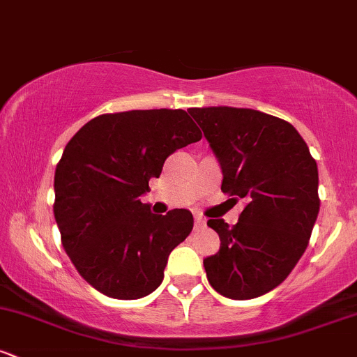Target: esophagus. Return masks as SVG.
I'll list each match as a JSON object with an SVG mask.
<instances>
[{
  "mask_svg": "<svg viewBox=\"0 0 357 357\" xmlns=\"http://www.w3.org/2000/svg\"><path fill=\"white\" fill-rule=\"evenodd\" d=\"M195 227L196 228L204 227V218H203L202 215H195Z\"/></svg>",
  "mask_w": 357,
  "mask_h": 357,
  "instance_id": "obj_1",
  "label": "esophagus"
}]
</instances>
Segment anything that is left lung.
Segmentation results:
<instances>
[{
	"label": "left lung",
	"instance_id": "obj_1",
	"mask_svg": "<svg viewBox=\"0 0 357 357\" xmlns=\"http://www.w3.org/2000/svg\"><path fill=\"white\" fill-rule=\"evenodd\" d=\"M218 158L221 191L243 199L238 223L210 218L220 252L204 258L208 282L221 296L247 301L289 277L317 220L319 173L305 141L284 119L253 109H190Z\"/></svg>",
	"mask_w": 357,
	"mask_h": 357
}]
</instances>
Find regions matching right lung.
I'll return each mask as SVG.
<instances>
[{
    "label": "right lung",
    "mask_w": 357,
    "mask_h": 357,
    "mask_svg": "<svg viewBox=\"0 0 357 357\" xmlns=\"http://www.w3.org/2000/svg\"><path fill=\"white\" fill-rule=\"evenodd\" d=\"M199 139L186 110L153 109L102 114L65 146L53 215L77 272L100 294L134 301L161 285L167 257L192 230V215H153L141 196L167 155Z\"/></svg>",
    "instance_id": "right-lung-1"
}]
</instances>
